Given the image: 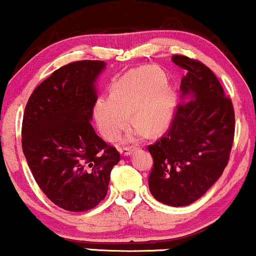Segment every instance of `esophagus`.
Here are the masks:
<instances>
[{"mask_svg": "<svg viewBox=\"0 0 256 256\" xmlns=\"http://www.w3.org/2000/svg\"><path fill=\"white\" fill-rule=\"evenodd\" d=\"M119 152L120 154L124 155V156H128V155H131L132 152H134V148H132V146H124V148H120Z\"/></svg>", "mask_w": 256, "mask_h": 256, "instance_id": "1", "label": "esophagus"}]
</instances>
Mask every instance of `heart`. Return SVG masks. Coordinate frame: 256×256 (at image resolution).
I'll return each mask as SVG.
<instances>
[{
  "instance_id": "heart-1",
  "label": "heart",
  "mask_w": 256,
  "mask_h": 256,
  "mask_svg": "<svg viewBox=\"0 0 256 256\" xmlns=\"http://www.w3.org/2000/svg\"><path fill=\"white\" fill-rule=\"evenodd\" d=\"M174 94L166 73L154 64L140 67L116 82L112 95L102 96L94 106V118L102 136L116 140L130 122L146 134H154L170 125ZM131 132L128 138L136 136Z\"/></svg>"
}]
</instances>
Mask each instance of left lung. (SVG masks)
Listing matches in <instances>:
<instances>
[{"mask_svg":"<svg viewBox=\"0 0 256 256\" xmlns=\"http://www.w3.org/2000/svg\"><path fill=\"white\" fill-rule=\"evenodd\" d=\"M172 61L186 71L182 100L168 131L148 146L154 160L149 190L161 204L188 206L218 180L234 136V112L222 84L206 64L184 55Z\"/></svg>","mask_w":256,"mask_h":256,"instance_id":"left-lung-1","label":"left lung"}]
</instances>
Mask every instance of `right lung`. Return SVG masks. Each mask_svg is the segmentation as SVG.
<instances>
[{"label":"right lung","instance_id":"right-lung-1","mask_svg":"<svg viewBox=\"0 0 256 256\" xmlns=\"http://www.w3.org/2000/svg\"><path fill=\"white\" fill-rule=\"evenodd\" d=\"M104 61L64 64L28 98L22 128V152L34 180L52 204L70 212L92 210L106 198L120 160L91 125L96 79Z\"/></svg>","mask_w":256,"mask_h":256}]
</instances>
